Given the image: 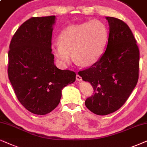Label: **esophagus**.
Instances as JSON below:
<instances>
[{
    "mask_svg": "<svg viewBox=\"0 0 147 147\" xmlns=\"http://www.w3.org/2000/svg\"><path fill=\"white\" fill-rule=\"evenodd\" d=\"M76 79H77V81H82L81 77H80V76L78 75V74H77V75H76Z\"/></svg>",
    "mask_w": 147,
    "mask_h": 147,
    "instance_id": "34e87169",
    "label": "esophagus"
}]
</instances>
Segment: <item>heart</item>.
Here are the masks:
<instances>
[{"label":"heart","mask_w":147,"mask_h":147,"mask_svg":"<svg viewBox=\"0 0 147 147\" xmlns=\"http://www.w3.org/2000/svg\"><path fill=\"white\" fill-rule=\"evenodd\" d=\"M108 31L98 20L71 25L58 36V44L52 46V53L62 66L70 63L73 58L82 66H90L98 61L104 52Z\"/></svg>","instance_id":"1"}]
</instances>
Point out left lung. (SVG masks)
I'll return each instance as SVG.
<instances>
[{"label":"left lung","instance_id":"8db88e82","mask_svg":"<svg viewBox=\"0 0 147 147\" xmlns=\"http://www.w3.org/2000/svg\"><path fill=\"white\" fill-rule=\"evenodd\" d=\"M105 18L109 26L106 50L97 62L78 72L94 89L85 100L86 107L99 116L114 112L124 104L139 73V49L130 27L119 19Z\"/></svg>","mask_w":147,"mask_h":147}]
</instances>
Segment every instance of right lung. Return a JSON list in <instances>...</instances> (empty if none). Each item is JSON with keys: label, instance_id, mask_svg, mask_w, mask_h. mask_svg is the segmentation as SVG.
I'll return each instance as SVG.
<instances>
[{"label": "right lung", "instance_id": "1", "mask_svg": "<svg viewBox=\"0 0 147 147\" xmlns=\"http://www.w3.org/2000/svg\"><path fill=\"white\" fill-rule=\"evenodd\" d=\"M55 16L31 17L13 35L8 53V76L23 107L45 115L59 104L62 89L75 81L76 74L54 65L52 53Z\"/></svg>", "mask_w": 147, "mask_h": 147}]
</instances>
